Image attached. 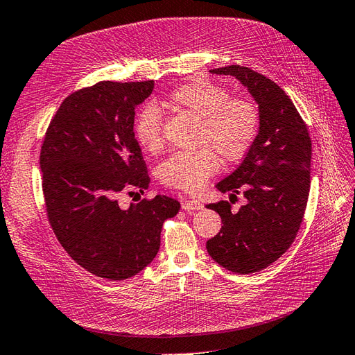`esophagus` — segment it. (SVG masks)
I'll list each match as a JSON object with an SVG mask.
<instances>
[{
	"label": "esophagus",
	"instance_id": "1",
	"mask_svg": "<svg viewBox=\"0 0 355 355\" xmlns=\"http://www.w3.org/2000/svg\"><path fill=\"white\" fill-rule=\"evenodd\" d=\"M182 209L185 211H197L202 209V204L198 200H187L182 202Z\"/></svg>",
	"mask_w": 355,
	"mask_h": 355
}]
</instances>
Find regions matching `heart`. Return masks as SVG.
Wrapping results in <instances>:
<instances>
[{
  "mask_svg": "<svg viewBox=\"0 0 355 355\" xmlns=\"http://www.w3.org/2000/svg\"><path fill=\"white\" fill-rule=\"evenodd\" d=\"M166 103L188 112L200 121L196 153H175L158 167V178L166 187L197 192L219 168V157L235 163L254 145L261 128V112L256 103L244 98H231L222 85L197 78L168 94ZM133 133L136 142L148 153L163 146L161 114L146 105L137 114ZM214 150L217 152L214 153Z\"/></svg>",
  "mask_w": 355,
  "mask_h": 355,
  "instance_id": "obj_1",
  "label": "heart"
}]
</instances>
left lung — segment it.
I'll use <instances>...</instances> for the list:
<instances>
[{"mask_svg":"<svg viewBox=\"0 0 355 355\" xmlns=\"http://www.w3.org/2000/svg\"><path fill=\"white\" fill-rule=\"evenodd\" d=\"M210 72L232 75L259 105L254 145L239 168L216 185L231 192L230 201L207 204L223 223L206 243L209 254L232 272L252 274L275 262L296 239L309 196L311 137L296 106L272 80L240 65ZM240 191L248 204L232 212V198Z\"/></svg>","mask_w":355,"mask_h":355,"instance_id":"left-lung-1","label":"left lung"}]
</instances>
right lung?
<instances>
[{
    "instance_id": "right-lung-1",
    "label": "right lung",
    "mask_w": 355,
    "mask_h": 355,
    "mask_svg": "<svg viewBox=\"0 0 355 355\" xmlns=\"http://www.w3.org/2000/svg\"><path fill=\"white\" fill-rule=\"evenodd\" d=\"M154 81H101L69 94L41 146L47 218L63 249L96 277L120 282L141 272L159 249L161 228L180 202L144 198L123 210L118 194L144 192L148 168L136 142L135 110Z\"/></svg>"
}]
</instances>
